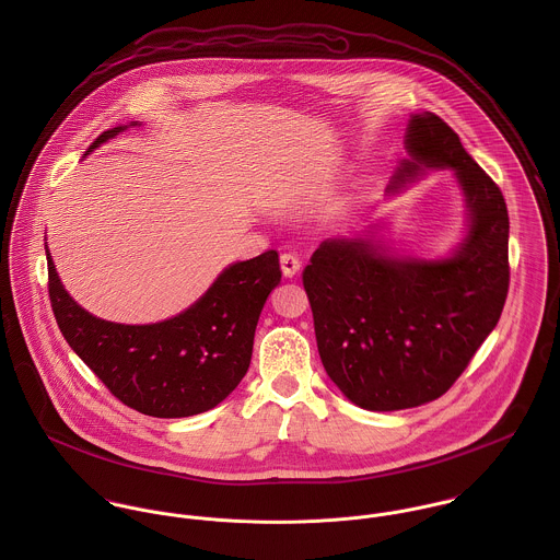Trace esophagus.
<instances>
[{
  "label": "esophagus",
  "instance_id": "34e87169",
  "mask_svg": "<svg viewBox=\"0 0 560 560\" xmlns=\"http://www.w3.org/2000/svg\"><path fill=\"white\" fill-rule=\"evenodd\" d=\"M280 267H282V273L284 278H295L300 273V258L295 254H282L280 256Z\"/></svg>",
  "mask_w": 560,
  "mask_h": 560
}]
</instances>
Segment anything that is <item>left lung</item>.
Returning a JSON list of instances; mask_svg holds the SVG:
<instances>
[{
  "label": "left lung",
  "instance_id": "left-lung-1",
  "mask_svg": "<svg viewBox=\"0 0 560 560\" xmlns=\"http://www.w3.org/2000/svg\"><path fill=\"white\" fill-rule=\"evenodd\" d=\"M395 198L431 170H451L466 205L462 240L418 258L384 240L386 222L331 237L304 269L320 362L353 405L397 411L442 397L502 315L509 213L498 185L435 114H411Z\"/></svg>",
  "mask_w": 560,
  "mask_h": 560
}]
</instances>
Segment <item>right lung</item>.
<instances>
[{"label": "right lung", "instance_id": "right-lung-1", "mask_svg": "<svg viewBox=\"0 0 560 560\" xmlns=\"http://www.w3.org/2000/svg\"><path fill=\"white\" fill-rule=\"evenodd\" d=\"M129 125L103 131L90 155ZM47 252L49 298L71 349L109 393L140 413L185 418L226 399L249 369L254 331L269 293L280 284L278 252L231 262L183 313L144 325L94 317L69 295Z\"/></svg>", "mask_w": 560, "mask_h": 560}]
</instances>
